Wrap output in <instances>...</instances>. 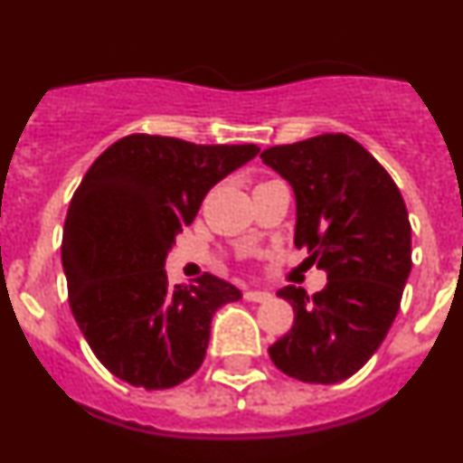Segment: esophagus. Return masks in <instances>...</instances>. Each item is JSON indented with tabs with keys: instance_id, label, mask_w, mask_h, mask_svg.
Instances as JSON below:
<instances>
[{
	"instance_id": "esophagus-1",
	"label": "esophagus",
	"mask_w": 463,
	"mask_h": 463,
	"mask_svg": "<svg viewBox=\"0 0 463 463\" xmlns=\"http://www.w3.org/2000/svg\"><path fill=\"white\" fill-rule=\"evenodd\" d=\"M242 297H245L247 301H256V304H263V301L272 299V295H269V292H265V290H250V288H247V290L242 292Z\"/></svg>"
}]
</instances>
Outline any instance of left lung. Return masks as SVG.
<instances>
[{
    "label": "left lung",
    "instance_id": "obj_1",
    "mask_svg": "<svg viewBox=\"0 0 463 463\" xmlns=\"http://www.w3.org/2000/svg\"><path fill=\"white\" fill-rule=\"evenodd\" d=\"M295 191V245L326 272L324 290L277 292L295 310L269 346L286 376L315 385L346 381L367 364L401 308L411 269V227L389 173L351 137L319 135L260 153Z\"/></svg>",
    "mask_w": 463,
    "mask_h": 463
}]
</instances>
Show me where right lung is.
Instances as JSON below:
<instances>
[{"label":"right lung","instance_id":"1","mask_svg":"<svg viewBox=\"0 0 463 463\" xmlns=\"http://www.w3.org/2000/svg\"><path fill=\"white\" fill-rule=\"evenodd\" d=\"M256 153L254 144L128 135L82 177L62 233L70 306L100 364L128 385L168 389L194 376L216 310L241 299L209 272L168 286L164 263L209 189Z\"/></svg>","mask_w":463,"mask_h":463}]
</instances>
